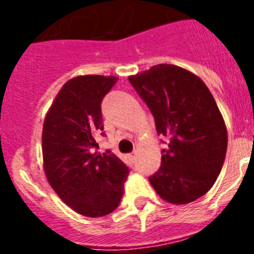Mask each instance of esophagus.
<instances>
[{"mask_svg": "<svg viewBox=\"0 0 254 254\" xmlns=\"http://www.w3.org/2000/svg\"><path fill=\"white\" fill-rule=\"evenodd\" d=\"M134 156H136V154H134V152H132V154H128V155H127V158H128V160L131 161V163H133Z\"/></svg>", "mask_w": 254, "mask_h": 254, "instance_id": "34e87169", "label": "esophagus"}]
</instances>
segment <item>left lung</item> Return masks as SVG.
<instances>
[{
  "label": "left lung",
  "instance_id": "left-lung-1",
  "mask_svg": "<svg viewBox=\"0 0 254 254\" xmlns=\"http://www.w3.org/2000/svg\"><path fill=\"white\" fill-rule=\"evenodd\" d=\"M128 80L154 116L158 134L169 140L150 185L167 202H193L216 182L228 147L214 96L198 76L176 64H156Z\"/></svg>",
  "mask_w": 254,
  "mask_h": 254
}]
</instances>
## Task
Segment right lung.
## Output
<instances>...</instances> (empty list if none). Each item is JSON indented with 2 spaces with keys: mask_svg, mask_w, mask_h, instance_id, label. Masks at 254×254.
<instances>
[{
  "mask_svg": "<svg viewBox=\"0 0 254 254\" xmlns=\"http://www.w3.org/2000/svg\"><path fill=\"white\" fill-rule=\"evenodd\" d=\"M118 77L85 75L66 82L47 112L42 133L47 181L77 214L100 217L120 205L128 168L111 151L94 152L102 104Z\"/></svg>",
  "mask_w": 254,
  "mask_h": 254,
  "instance_id": "1",
  "label": "right lung"
}]
</instances>
